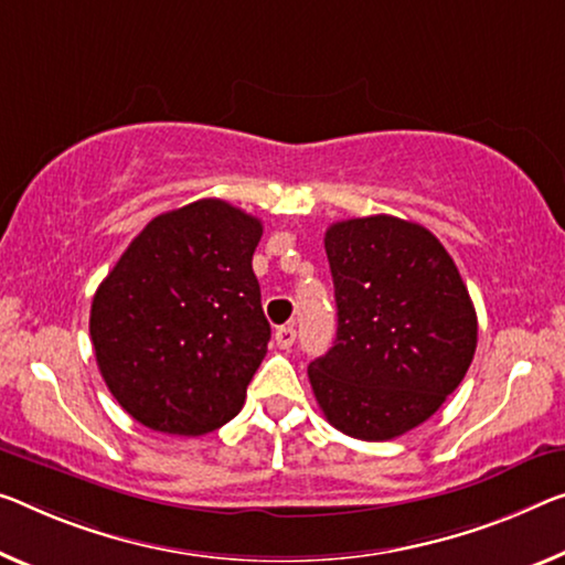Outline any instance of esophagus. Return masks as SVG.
Listing matches in <instances>:
<instances>
[{
	"instance_id": "esophagus-1",
	"label": "esophagus",
	"mask_w": 565,
	"mask_h": 565,
	"mask_svg": "<svg viewBox=\"0 0 565 565\" xmlns=\"http://www.w3.org/2000/svg\"><path fill=\"white\" fill-rule=\"evenodd\" d=\"M295 328L292 326H282V328H277L275 331V343H277V349H290V345L295 343Z\"/></svg>"
}]
</instances>
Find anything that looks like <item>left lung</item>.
I'll use <instances>...</instances> for the list:
<instances>
[{
    "label": "left lung",
    "instance_id": "1",
    "mask_svg": "<svg viewBox=\"0 0 565 565\" xmlns=\"http://www.w3.org/2000/svg\"><path fill=\"white\" fill-rule=\"evenodd\" d=\"M338 331L308 366L316 402L355 439L402 437L470 369L477 312L455 259L422 224L376 214L326 232Z\"/></svg>",
    "mask_w": 565,
    "mask_h": 565
}]
</instances>
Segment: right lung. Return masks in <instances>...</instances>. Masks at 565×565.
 <instances>
[{"label": "right lung", "instance_id": "add662e5", "mask_svg": "<svg viewBox=\"0 0 565 565\" xmlns=\"http://www.w3.org/2000/svg\"><path fill=\"white\" fill-rule=\"evenodd\" d=\"M263 222L222 199L159 214L98 285L90 341L116 402L179 437L239 414L270 341L253 255Z\"/></svg>", "mask_w": 565, "mask_h": 565}]
</instances>
